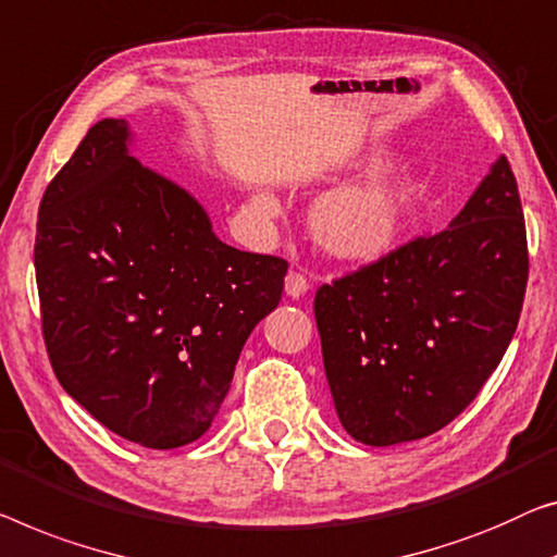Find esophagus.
<instances>
[{
	"instance_id": "34e87169",
	"label": "esophagus",
	"mask_w": 557,
	"mask_h": 557,
	"mask_svg": "<svg viewBox=\"0 0 557 557\" xmlns=\"http://www.w3.org/2000/svg\"><path fill=\"white\" fill-rule=\"evenodd\" d=\"M307 280L305 275H300V272H287L285 277V293L287 297H293V300H300V297L307 293Z\"/></svg>"
}]
</instances>
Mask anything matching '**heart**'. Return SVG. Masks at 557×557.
Here are the masks:
<instances>
[{"label": "heart", "mask_w": 557, "mask_h": 557, "mask_svg": "<svg viewBox=\"0 0 557 557\" xmlns=\"http://www.w3.org/2000/svg\"><path fill=\"white\" fill-rule=\"evenodd\" d=\"M387 152L360 157L350 170L364 180L332 189L312 205L307 222L322 252L345 262H372L400 243L418 218L425 185L408 164L387 168ZM252 202L264 214L277 212L270 193H257Z\"/></svg>", "instance_id": "1"}]
</instances>
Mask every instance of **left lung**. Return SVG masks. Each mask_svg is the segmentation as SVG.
Instances as JSON below:
<instances>
[{"label":"left lung","instance_id":"8db88e82","mask_svg":"<svg viewBox=\"0 0 557 557\" xmlns=\"http://www.w3.org/2000/svg\"><path fill=\"white\" fill-rule=\"evenodd\" d=\"M525 220L505 157L450 225L314 295L337 418L362 445L437 433L475 400L516 335Z\"/></svg>","mask_w":557,"mask_h":557}]
</instances>
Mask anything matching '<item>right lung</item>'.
<instances>
[{"label":"right lung","instance_id":"add662e5","mask_svg":"<svg viewBox=\"0 0 557 557\" xmlns=\"http://www.w3.org/2000/svg\"><path fill=\"white\" fill-rule=\"evenodd\" d=\"M132 145L124 120L97 122L41 197V330L72 400L129 443L172 450L212 425L287 262L222 243L199 199Z\"/></svg>","mask_w":557,"mask_h":557}]
</instances>
